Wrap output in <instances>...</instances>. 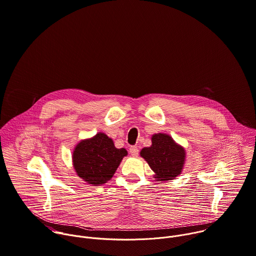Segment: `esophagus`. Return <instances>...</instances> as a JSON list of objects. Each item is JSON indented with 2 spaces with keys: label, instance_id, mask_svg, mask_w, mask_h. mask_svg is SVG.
Masks as SVG:
<instances>
[{
  "label": "esophagus",
  "instance_id": "34e87169",
  "mask_svg": "<svg viewBox=\"0 0 256 256\" xmlns=\"http://www.w3.org/2000/svg\"><path fill=\"white\" fill-rule=\"evenodd\" d=\"M130 152L132 156H136L138 154V146H130Z\"/></svg>",
  "mask_w": 256,
  "mask_h": 256
}]
</instances>
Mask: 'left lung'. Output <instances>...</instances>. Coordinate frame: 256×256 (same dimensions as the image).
<instances>
[{
	"label": "left lung",
	"instance_id": "obj_1",
	"mask_svg": "<svg viewBox=\"0 0 256 256\" xmlns=\"http://www.w3.org/2000/svg\"><path fill=\"white\" fill-rule=\"evenodd\" d=\"M140 156L154 172L156 181H170L177 178L184 168L186 160L185 148L175 142L173 138L166 134H154L152 146L140 150Z\"/></svg>",
	"mask_w": 256,
	"mask_h": 256
}]
</instances>
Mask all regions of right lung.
I'll return each instance as SVG.
<instances>
[{"instance_id":"1","label":"right lung","mask_w":256,"mask_h":256,"mask_svg":"<svg viewBox=\"0 0 256 256\" xmlns=\"http://www.w3.org/2000/svg\"><path fill=\"white\" fill-rule=\"evenodd\" d=\"M126 148H116L110 138L104 132L78 142L73 150L72 162L78 177L94 186L102 185L112 178Z\"/></svg>"}]
</instances>
